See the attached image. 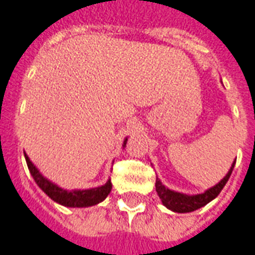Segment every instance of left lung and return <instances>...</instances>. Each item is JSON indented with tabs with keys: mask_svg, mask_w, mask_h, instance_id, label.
<instances>
[{
	"mask_svg": "<svg viewBox=\"0 0 255 255\" xmlns=\"http://www.w3.org/2000/svg\"><path fill=\"white\" fill-rule=\"evenodd\" d=\"M235 164L236 161L232 164L231 171L228 172V175L225 176L218 184H215L214 187H211L210 190H207L203 194H197V196H186V194H182V193H178V191H172L169 189H166L164 184L161 183L159 180H155V190H157L158 196L161 198L162 204L169 208L172 211L175 212H191L196 211L198 208L204 207L205 204H208L210 201H212L214 198L218 196L221 190L224 189V186L226 184V182L231 178V173L235 168Z\"/></svg>",
	"mask_w": 255,
	"mask_h": 255,
	"instance_id": "left-lung-1",
	"label": "left lung"
}]
</instances>
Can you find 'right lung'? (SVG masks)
Segmentation results:
<instances>
[{"instance_id": "add662e5", "label": "right lung", "mask_w": 255, "mask_h": 255, "mask_svg": "<svg viewBox=\"0 0 255 255\" xmlns=\"http://www.w3.org/2000/svg\"><path fill=\"white\" fill-rule=\"evenodd\" d=\"M124 144H126V140H125ZM24 158H26V164H27V168L30 171L31 176L36 180V183L40 186V189L48 197L52 198L55 203H59L61 205H65V207H90V205H96L98 203H101L110 194L111 189H112L111 180H108L104 186H100V187H96V189L66 191L44 178L43 175L37 171L36 166L31 164V161L26 154H24Z\"/></svg>"}]
</instances>
